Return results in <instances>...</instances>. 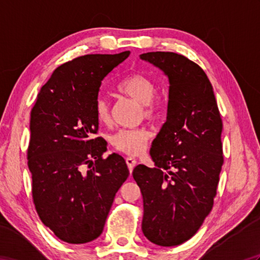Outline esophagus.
<instances>
[{
    "label": "esophagus",
    "instance_id": "34e87169",
    "mask_svg": "<svg viewBox=\"0 0 260 260\" xmlns=\"http://www.w3.org/2000/svg\"><path fill=\"white\" fill-rule=\"evenodd\" d=\"M125 159H126V164H127V167H128L129 172L132 173V172H133L134 167L136 165V161H135V159H134L133 157H129V156L126 157Z\"/></svg>",
    "mask_w": 260,
    "mask_h": 260
}]
</instances>
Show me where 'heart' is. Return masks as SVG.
Masks as SVG:
<instances>
[{
  "label": "heart",
  "mask_w": 260,
  "mask_h": 260,
  "mask_svg": "<svg viewBox=\"0 0 260 260\" xmlns=\"http://www.w3.org/2000/svg\"><path fill=\"white\" fill-rule=\"evenodd\" d=\"M118 90L124 95L140 103L146 118L153 119L157 116V106L153 102L156 93V86L147 77L134 74L120 82ZM96 117L99 123L108 124L110 121V105L106 98L99 97L95 105ZM150 133L145 128H123L116 132L110 137L113 146L129 155H140L146 150Z\"/></svg>",
  "instance_id": "b5f03b06"
}]
</instances>
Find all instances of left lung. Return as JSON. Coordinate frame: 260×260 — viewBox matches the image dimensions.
<instances>
[{"instance_id": "left-lung-1", "label": "left lung", "mask_w": 260, "mask_h": 260, "mask_svg": "<svg viewBox=\"0 0 260 260\" xmlns=\"http://www.w3.org/2000/svg\"><path fill=\"white\" fill-rule=\"evenodd\" d=\"M169 79L167 120L152 143L155 168L140 164L133 178L143 196V234L171 247L196 235L213 206L223 164L222 120L206 73L174 52L140 56Z\"/></svg>"}]
</instances>
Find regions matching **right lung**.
<instances>
[{
    "label": "right lung",
    "mask_w": 260,
    "mask_h": 260,
    "mask_svg": "<svg viewBox=\"0 0 260 260\" xmlns=\"http://www.w3.org/2000/svg\"><path fill=\"white\" fill-rule=\"evenodd\" d=\"M129 53L87 54L59 66L31 110L33 202L43 224L68 244L102 235L116 193L129 175L118 154L102 157L106 142L95 137L102 81Z\"/></svg>",
    "instance_id": "obj_1"
}]
</instances>
